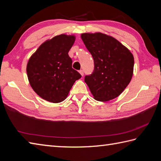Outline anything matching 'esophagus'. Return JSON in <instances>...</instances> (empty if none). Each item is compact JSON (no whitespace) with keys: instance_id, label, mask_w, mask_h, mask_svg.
Instances as JSON below:
<instances>
[{"instance_id":"34e87169","label":"esophagus","mask_w":161,"mask_h":161,"mask_svg":"<svg viewBox=\"0 0 161 161\" xmlns=\"http://www.w3.org/2000/svg\"><path fill=\"white\" fill-rule=\"evenodd\" d=\"M79 73L81 74V76H83V75H84V71H83V70H80V71H79Z\"/></svg>"}]
</instances>
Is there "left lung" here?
I'll return each instance as SVG.
<instances>
[{
    "mask_svg": "<svg viewBox=\"0 0 161 161\" xmlns=\"http://www.w3.org/2000/svg\"><path fill=\"white\" fill-rule=\"evenodd\" d=\"M81 38L94 59V71L84 79L93 97L99 102L117 97L132 80V53L117 39L105 33H84Z\"/></svg>",
    "mask_w": 161,
    "mask_h": 161,
    "instance_id": "left-lung-1",
    "label": "left lung"
}]
</instances>
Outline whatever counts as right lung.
Wrapping results in <instances>:
<instances>
[{"mask_svg": "<svg viewBox=\"0 0 161 161\" xmlns=\"http://www.w3.org/2000/svg\"><path fill=\"white\" fill-rule=\"evenodd\" d=\"M75 35L61 34L44 42L27 64L29 84L41 98L51 103L63 102L81 75L72 68L69 51Z\"/></svg>", "mask_w": 161, "mask_h": 161, "instance_id": "1", "label": "right lung"}]
</instances>
